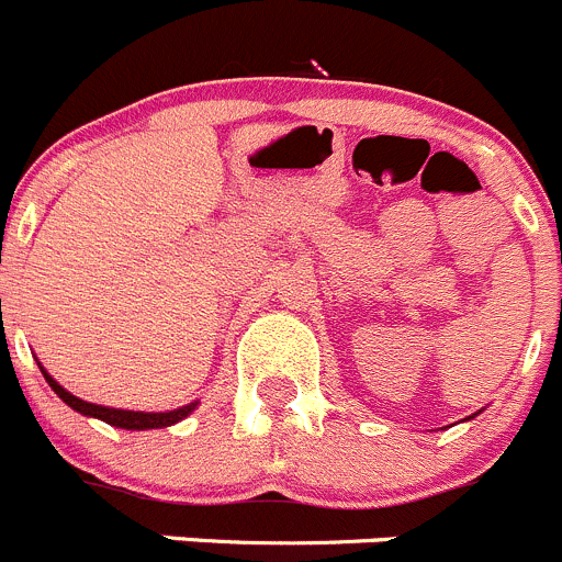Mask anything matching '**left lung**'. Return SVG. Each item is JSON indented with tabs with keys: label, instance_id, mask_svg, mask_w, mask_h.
<instances>
[{
	"label": "left lung",
	"instance_id": "obj_1",
	"mask_svg": "<svg viewBox=\"0 0 562 562\" xmlns=\"http://www.w3.org/2000/svg\"><path fill=\"white\" fill-rule=\"evenodd\" d=\"M475 415H477V413H475ZM475 415H470V418H475ZM470 418H468V420H470Z\"/></svg>",
	"mask_w": 562,
	"mask_h": 562
}]
</instances>
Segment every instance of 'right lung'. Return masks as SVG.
Returning a JSON list of instances; mask_svg holds the SVG:
<instances>
[{"label":"right lung","mask_w":562,"mask_h":562,"mask_svg":"<svg viewBox=\"0 0 562 562\" xmlns=\"http://www.w3.org/2000/svg\"><path fill=\"white\" fill-rule=\"evenodd\" d=\"M37 366H41L43 376H46V382L52 385V391L57 393V396L63 398L68 407H74L76 413L87 415V418H98V420H103V424L116 426V429H127V431L166 429V426H175V424H180V420H186L188 415L199 407V402H191V404H186V407H177V409H166V413H136V409L103 407V404L85 402V398H79V396H74L70 391H65V387L59 385V382L54 380L46 369H43V363H37Z\"/></svg>","instance_id":"add662e5"}]
</instances>
